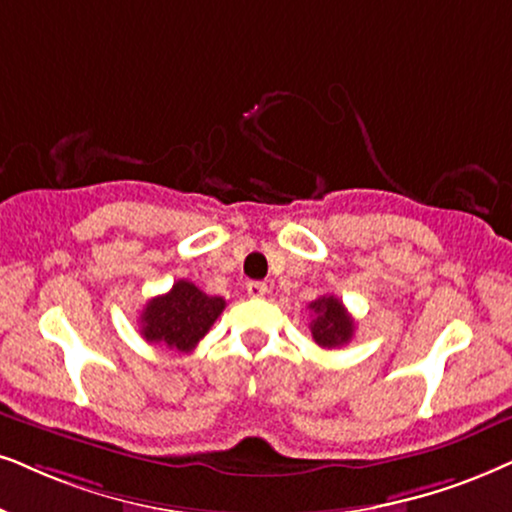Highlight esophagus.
<instances>
[{
  "label": "esophagus",
  "instance_id": "obj_1",
  "mask_svg": "<svg viewBox=\"0 0 512 512\" xmlns=\"http://www.w3.org/2000/svg\"><path fill=\"white\" fill-rule=\"evenodd\" d=\"M245 290H248L250 297H264L269 288H267V283H262V281H250L248 286H245Z\"/></svg>",
  "mask_w": 512,
  "mask_h": 512
}]
</instances>
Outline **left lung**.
I'll use <instances>...</instances> for the list:
<instances>
[{
  "label": "left lung",
  "mask_w": 512,
  "mask_h": 512,
  "mask_svg": "<svg viewBox=\"0 0 512 512\" xmlns=\"http://www.w3.org/2000/svg\"><path fill=\"white\" fill-rule=\"evenodd\" d=\"M312 309L314 319L309 323V331H312V338L319 347L333 349V347H342L352 340L354 335V319L349 316L335 295H323L319 300H314L309 304Z\"/></svg>",
  "instance_id": "1"
}]
</instances>
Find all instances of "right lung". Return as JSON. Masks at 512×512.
I'll use <instances>...</instances> for the list:
<instances>
[{"label":"right lung","instance_id":"add662e5","mask_svg":"<svg viewBox=\"0 0 512 512\" xmlns=\"http://www.w3.org/2000/svg\"><path fill=\"white\" fill-rule=\"evenodd\" d=\"M224 307V297L205 295L191 281L181 278L170 293L146 302L139 319L141 335L155 345L191 352L208 335Z\"/></svg>","mask_w":512,"mask_h":512}]
</instances>
